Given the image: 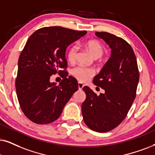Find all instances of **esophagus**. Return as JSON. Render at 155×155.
Here are the masks:
<instances>
[{
  "label": "esophagus",
  "mask_w": 155,
  "mask_h": 155,
  "mask_svg": "<svg viewBox=\"0 0 155 155\" xmlns=\"http://www.w3.org/2000/svg\"><path fill=\"white\" fill-rule=\"evenodd\" d=\"M84 86V85L81 83V82H79V83H78V87H79V90H82Z\"/></svg>",
  "instance_id": "esophagus-1"
}]
</instances>
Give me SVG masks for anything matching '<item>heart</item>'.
<instances>
[{"label": "heart", "mask_w": 155, "mask_h": 155, "mask_svg": "<svg viewBox=\"0 0 155 155\" xmlns=\"http://www.w3.org/2000/svg\"><path fill=\"white\" fill-rule=\"evenodd\" d=\"M86 48L88 50L92 56L94 58H99L104 54V48L100 43L97 41H89L84 44ZM78 46L76 45H74L68 48L67 54V59L70 63H74L76 60L78 54ZM72 74L76 79L79 80L80 81L84 82L89 80L91 76H94V71L93 69L89 68H84L79 66L73 69Z\"/></svg>", "instance_id": "b5f03b06"}]
</instances>
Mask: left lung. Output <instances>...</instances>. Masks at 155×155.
<instances>
[{
	"instance_id": "left-lung-1",
	"label": "left lung",
	"mask_w": 155,
	"mask_h": 155,
	"mask_svg": "<svg viewBox=\"0 0 155 155\" xmlns=\"http://www.w3.org/2000/svg\"><path fill=\"white\" fill-rule=\"evenodd\" d=\"M111 49V57L93 83L104 90L97 96L86 86L81 112L91 130L107 132L117 127L126 117L136 97L140 73L132 48L124 39L107 32H97Z\"/></svg>"
}]
</instances>
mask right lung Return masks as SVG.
<instances>
[{"label": "right lung", "mask_w": 155, "mask_h": 155, "mask_svg": "<svg viewBox=\"0 0 155 155\" xmlns=\"http://www.w3.org/2000/svg\"><path fill=\"white\" fill-rule=\"evenodd\" d=\"M87 34L60 26L38 29L29 37L18 63L15 89L25 117L38 124L60 117L64 106L78 90L75 78L60 70L67 67L66 48ZM58 72L64 79L58 85L50 81Z\"/></svg>", "instance_id": "1"}]
</instances>
